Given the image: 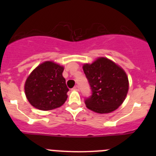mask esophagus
<instances>
[{
  "label": "esophagus",
  "mask_w": 156,
  "mask_h": 156,
  "mask_svg": "<svg viewBox=\"0 0 156 156\" xmlns=\"http://www.w3.org/2000/svg\"><path fill=\"white\" fill-rule=\"evenodd\" d=\"M73 90H76V91H78V90H80L79 86H77V85H76V86L74 87H73Z\"/></svg>",
  "instance_id": "34e87169"
}]
</instances>
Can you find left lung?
Masks as SVG:
<instances>
[{
  "instance_id": "obj_1",
  "label": "left lung",
  "mask_w": 156,
  "mask_h": 156,
  "mask_svg": "<svg viewBox=\"0 0 156 156\" xmlns=\"http://www.w3.org/2000/svg\"><path fill=\"white\" fill-rule=\"evenodd\" d=\"M83 69L91 89V95L85 99L87 108L97 113H109L124 101L129 89L126 73L120 66L101 57Z\"/></svg>"
}]
</instances>
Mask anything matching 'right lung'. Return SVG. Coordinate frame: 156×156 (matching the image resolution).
Returning a JSON list of instances; mask_svg holds the SVG:
<instances>
[{
	"instance_id": "add662e5",
	"label": "right lung",
	"mask_w": 156,
	"mask_h": 156,
	"mask_svg": "<svg viewBox=\"0 0 156 156\" xmlns=\"http://www.w3.org/2000/svg\"><path fill=\"white\" fill-rule=\"evenodd\" d=\"M63 66L47 61L32 72L25 83V94L32 105L48 111L62 105L69 88L63 77Z\"/></svg>"
}]
</instances>
